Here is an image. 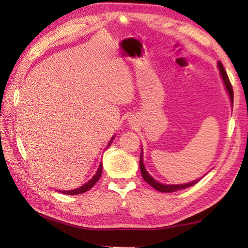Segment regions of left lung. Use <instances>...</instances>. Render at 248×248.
<instances>
[{"mask_svg": "<svg viewBox=\"0 0 248 248\" xmlns=\"http://www.w3.org/2000/svg\"><path fill=\"white\" fill-rule=\"evenodd\" d=\"M217 68H219V70H220L221 77H222V78H223L224 85L226 87V91L229 92L231 100L233 102V97H234L233 87H232V85H231V82L229 79L228 74H226L225 69L223 68V64H222L220 61L217 62ZM140 170H141L142 177H143L145 182L148 183L150 186H152L154 189H156L158 191H162V192H173V191L178 190V189H185V188L190 187V186H192V185L197 184L200 180V179H198V180H195V182H191V183H188V184H183V185H163L161 183H158L154 178L151 177V176L148 174V171L145 170L144 165H143V159H142V153H141V156H140Z\"/></svg>", "mask_w": 248, "mask_h": 248, "instance_id": "left-lung-1", "label": "left lung"}]
</instances>
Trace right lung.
<instances>
[{
	"label": "right lung",
	"instance_id": "obj_1",
	"mask_svg": "<svg viewBox=\"0 0 248 248\" xmlns=\"http://www.w3.org/2000/svg\"><path fill=\"white\" fill-rule=\"evenodd\" d=\"M112 139H114V138H112ZM111 141H112V140H111ZM111 141L109 142V144H108V145H110ZM102 173H103V165L100 164V165H99V169H98V170H97V173H96V175L94 176L93 178H92V179L90 180L89 183H86L85 185H83L82 187L77 188V189H74V190L61 191V192H63V194H65V195H78V194H83V192H85V191H87V190H90L91 188L93 187L94 185L98 182L99 178H100V176H102Z\"/></svg>",
	"mask_w": 248,
	"mask_h": 248
}]
</instances>
